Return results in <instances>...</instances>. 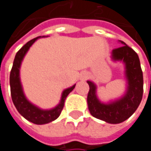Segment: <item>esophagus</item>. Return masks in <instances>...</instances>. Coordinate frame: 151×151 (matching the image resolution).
<instances>
[{
  "instance_id": "esophagus-1",
  "label": "esophagus",
  "mask_w": 151,
  "mask_h": 151,
  "mask_svg": "<svg viewBox=\"0 0 151 151\" xmlns=\"http://www.w3.org/2000/svg\"><path fill=\"white\" fill-rule=\"evenodd\" d=\"M88 73H86V72H83V73H81V74H80V78L81 79H86L87 78H88Z\"/></svg>"
}]
</instances>
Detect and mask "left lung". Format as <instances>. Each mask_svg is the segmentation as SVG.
<instances>
[{
  "label": "left lung",
  "instance_id": "8db88e82",
  "mask_svg": "<svg viewBox=\"0 0 151 151\" xmlns=\"http://www.w3.org/2000/svg\"><path fill=\"white\" fill-rule=\"evenodd\" d=\"M119 42L122 46L113 50L112 59L122 61L125 65V77L128 82L125 94L116 101L102 103L96 95V85L90 80L87 81V105L90 114L111 124L121 123L129 119L140 105L143 93V78L138 55L124 42Z\"/></svg>",
  "mask_w": 151,
  "mask_h": 151
}]
</instances>
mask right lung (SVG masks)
Instances as JSON below:
<instances>
[{"label": "right lung", "mask_w": 151, "mask_h": 151, "mask_svg": "<svg viewBox=\"0 0 151 151\" xmlns=\"http://www.w3.org/2000/svg\"><path fill=\"white\" fill-rule=\"evenodd\" d=\"M42 37H37L30 41H29L26 45L22 46L16 53L13 63V66L10 72V77H9V84H10V92H11V97L13 103L16 107L17 111L20 113L21 115H22L26 120L29 122H31L32 123L42 125L49 123L54 120H56L61 114L62 109L64 107L65 101L67 97V95L74 89L75 85L73 86L65 89L62 93L61 100L59 104L55 106L52 109L50 110H44L37 106L33 105L30 103L27 98L24 95L22 86L20 80V67L22 61L26 55L27 51L29 50V47L32 45L38 38Z\"/></svg>", "instance_id": "1"}]
</instances>
